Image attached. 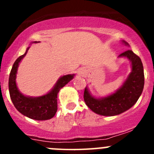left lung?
Returning <instances> with one entry per match:
<instances>
[{"label":"left lung","instance_id":"1","mask_svg":"<svg viewBox=\"0 0 154 154\" xmlns=\"http://www.w3.org/2000/svg\"><path fill=\"white\" fill-rule=\"evenodd\" d=\"M126 45L127 42L123 41ZM127 58L131 62L132 72L123 85L115 93L106 97L96 99L89 92L87 87L84 91V101L94 112L101 116L119 115L131 108L140 96L144 86L143 66L140 58L127 50L119 55Z\"/></svg>","mask_w":154,"mask_h":154}]
</instances>
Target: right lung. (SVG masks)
Here are the masks:
<instances>
[{
  "mask_svg": "<svg viewBox=\"0 0 154 154\" xmlns=\"http://www.w3.org/2000/svg\"><path fill=\"white\" fill-rule=\"evenodd\" d=\"M29 48L30 47L27 48L25 53L17 58L12 66L8 82L10 96L14 106L21 114L35 120H47L51 119L56 113L58 109L57 98L58 92L62 87L72 79L74 75L62 76L58 80L54 88L44 96L39 97L24 96L20 92L16 85V74L19 63L26 55Z\"/></svg>",
  "mask_w": 154,
  "mask_h": 154,
  "instance_id": "add662e5",
  "label": "right lung"
}]
</instances>
